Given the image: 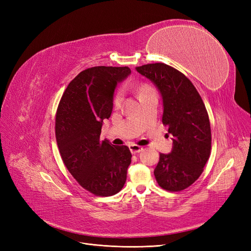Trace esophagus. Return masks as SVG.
Returning a JSON list of instances; mask_svg holds the SVG:
<instances>
[{
	"instance_id": "esophagus-1",
	"label": "esophagus",
	"mask_w": 251,
	"mask_h": 251,
	"mask_svg": "<svg viewBox=\"0 0 251 251\" xmlns=\"http://www.w3.org/2000/svg\"><path fill=\"white\" fill-rule=\"evenodd\" d=\"M129 149H130L131 153H133V154H134V153L141 152L143 150V147L139 146V145H136V144H132V145H130V146H129Z\"/></svg>"
}]
</instances>
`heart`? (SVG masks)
<instances>
[{"mask_svg":"<svg viewBox=\"0 0 251 251\" xmlns=\"http://www.w3.org/2000/svg\"><path fill=\"white\" fill-rule=\"evenodd\" d=\"M139 91H140V96L146 94V93H149L151 91H154L153 90V87L148 84V83H143L140 85L139 87ZM123 101V92L122 91H119L116 95H115V98H114V105L116 107H119L121 103H122Z\"/></svg>","mask_w":251,"mask_h":251,"instance_id":"1","label":"heart"}]
</instances>
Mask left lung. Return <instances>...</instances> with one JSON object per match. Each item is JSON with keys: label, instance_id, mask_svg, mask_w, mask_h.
I'll list each match as a JSON object with an SVG mask.
<instances>
[{"label": "left lung", "instance_id": "obj_1", "mask_svg": "<svg viewBox=\"0 0 251 251\" xmlns=\"http://www.w3.org/2000/svg\"><path fill=\"white\" fill-rule=\"evenodd\" d=\"M136 71L159 90L164 101L163 124L173 135L171 153L159 154L155 179L161 189L180 192L199 178L211 155V124L205 105L191 80L171 66L149 63Z\"/></svg>", "mask_w": 251, "mask_h": 251}]
</instances>
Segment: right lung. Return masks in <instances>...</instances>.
<instances>
[{"instance_id":"right-lung-1","label":"right lung","mask_w":251,"mask_h":251,"mask_svg":"<svg viewBox=\"0 0 251 251\" xmlns=\"http://www.w3.org/2000/svg\"><path fill=\"white\" fill-rule=\"evenodd\" d=\"M128 67H94L72 80L56 111L55 134L64 166L81 187L108 197L124 187L131 153L127 146L101 141L104 119L112 111L115 88Z\"/></svg>"}]
</instances>
